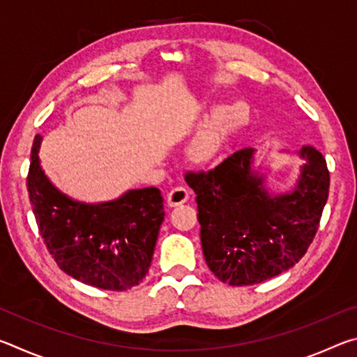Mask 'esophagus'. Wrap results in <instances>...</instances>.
<instances>
[{"label":"esophagus","mask_w":357,"mask_h":357,"mask_svg":"<svg viewBox=\"0 0 357 357\" xmlns=\"http://www.w3.org/2000/svg\"><path fill=\"white\" fill-rule=\"evenodd\" d=\"M189 200V190L185 187H174L173 190H170V193L167 195V203L170 208L179 206V204L185 203Z\"/></svg>","instance_id":"1"}]
</instances>
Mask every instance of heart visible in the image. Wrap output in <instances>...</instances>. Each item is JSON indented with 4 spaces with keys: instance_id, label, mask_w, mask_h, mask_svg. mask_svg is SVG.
I'll return each instance as SVG.
<instances>
[{
    "instance_id": "1",
    "label": "heart",
    "mask_w": 357,
    "mask_h": 357,
    "mask_svg": "<svg viewBox=\"0 0 357 357\" xmlns=\"http://www.w3.org/2000/svg\"><path fill=\"white\" fill-rule=\"evenodd\" d=\"M250 121V107L244 100H234L220 105L209 123L198 132L187 149L190 162L197 165L209 164L219 155L229 138L245 128Z\"/></svg>"
}]
</instances>
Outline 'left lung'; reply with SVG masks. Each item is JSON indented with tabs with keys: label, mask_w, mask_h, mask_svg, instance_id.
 I'll list each match as a JSON object with an SVG mask.
<instances>
[{
	"label": "left lung",
	"mask_w": 357,
	"mask_h": 357,
	"mask_svg": "<svg viewBox=\"0 0 357 357\" xmlns=\"http://www.w3.org/2000/svg\"><path fill=\"white\" fill-rule=\"evenodd\" d=\"M255 149L234 153L208 173H187L197 193L203 255L217 279L253 285L285 273L304 257L329 193L323 154L302 146L304 160L294 189L269 193L266 176L253 170Z\"/></svg>",
	"instance_id": "left-lung-1"
}]
</instances>
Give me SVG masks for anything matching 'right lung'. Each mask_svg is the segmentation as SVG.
<instances>
[{"label": "right lung", "mask_w": 357, "mask_h": 357, "mask_svg": "<svg viewBox=\"0 0 357 357\" xmlns=\"http://www.w3.org/2000/svg\"><path fill=\"white\" fill-rule=\"evenodd\" d=\"M36 135L28 193L39 231L59 269L86 285L124 291L146 275L162 222L164 198L155 187L134 189L104 203L77 202L40 167Z\"/></svg>", "instance_id": "add662e5"}]
</instances>
